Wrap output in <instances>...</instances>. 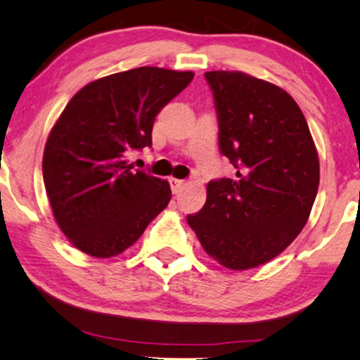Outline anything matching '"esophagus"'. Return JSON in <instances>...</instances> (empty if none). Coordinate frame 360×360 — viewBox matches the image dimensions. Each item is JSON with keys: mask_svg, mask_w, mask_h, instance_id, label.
Returning <instances> with one entry per match:
<instances>
[{"mask_svg": "<svg viewBox=\"0 0 360 360\" xmlns=\"http://www.w3.org/2000/svg\"><path fill=\"white\" fill-rule=\"evenodd\" d=\"M169 184H170V190L172 193H179L181 188L185 186V180H179V179H169Z\"/></svg>", "mask_w": 360, "mask_h": 360, "instance_id": "esophagus-1", "label": "esophagus"}]
</instances>
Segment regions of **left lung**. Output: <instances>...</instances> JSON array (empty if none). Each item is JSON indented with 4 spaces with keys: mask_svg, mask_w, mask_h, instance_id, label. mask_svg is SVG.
Returning a JSON list of instances; mask_svg holds the SVG:
<instances>
[{
    "mask_svg": "<svg viewBox=\"0 0 360 360\" xmlns=\"http://www.w3.org/2000/svg\"><path fill=\"white\" fill-rule=\"evenodd\" d=\"M205 79L220 153L236 176L209 181L204 207L186 221L225 268H257L284 252L308 221L319 158L302 110L284 89L243 72H207Z\"/></svg>",
    "mask_w": 360,
    "mask_h": 360,
    "instance_id": "left-lung-1",
    "label": "left lung"
}]
</instances>
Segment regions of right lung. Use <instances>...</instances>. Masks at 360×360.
Masks as SVG:
<instances>
[{
	"mask_svg": "<svg viewBox=\"0 0 360 360\" xmlns=\"http://www.w3.org/2000/svg\"><path fill=\"white\" fill-rule=\"evenodd\" d=\"M193 72L140 67L76 92L47 137L43 179L58 228L96 258L129 249L172 198L169 181L126 158L151 146L153 122Z\"/></svg>",
	"mask_w": 360,
	"mask_h": 360,
	"instance_id": "1",
	"label": "right lung"
}]
</instances>
